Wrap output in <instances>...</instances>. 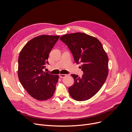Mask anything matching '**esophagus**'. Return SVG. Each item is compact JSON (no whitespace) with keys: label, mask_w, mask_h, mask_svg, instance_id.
Returning a JSON list of instances; mask_svg holds the SVG:
<instances>
[{"label":"esophagus","mask_w":132,"mask_h":132,"mask_svg":"<svg viewBox=\"0 0 132 132\" xmlns=\"http://www.w3.org/2000/svg\"><path fill=\"white\" fill-rule=\"evenodd\" d=\"M66 77V75L65 74H59V77L61 78H64Z\"/></svg>","instance_id":"obj_1"}]
</instances>
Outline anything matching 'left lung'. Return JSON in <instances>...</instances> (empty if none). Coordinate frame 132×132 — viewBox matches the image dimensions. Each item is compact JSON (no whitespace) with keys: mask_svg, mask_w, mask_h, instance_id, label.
I'll use <instances>...</instances> for the list:
<instances>
[{"mask_svg":"<svg viewBox=\"0 0 132 132\" xmlns=\"http://www.w3.org/2000/svg\"><path fill=\"white\" fill-rule=\"evenodd\" d=\"M60 39L70 48L74 61L82 62V77L72 74L74 84L68 88L72 97L84 101L91 98L103 86L108 75V57L100 41L85 33L62 36Z\"/></svg>","mask_w":132,"mask_h":132,"instance_id":"obj_1","label":"left lung"}]
</instances>
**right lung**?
<instances>
[{"label": "right lung", "instance_id": "right-lung-1", "mask_svg": "<svg viewBox=\"0 0 132 132\" xmlns=\"http://www.w3.org/2000/svg\"><path fill=\"white\" fill-rule=\"evenodd\" d=\"M59 36L40 35L30 40L20 52L18 74L20 82L35 99L45 101L53 95L59 75L44 71Z\"/></svg>", "mask_w": 132, "mask_h": 132}]
</instances>
